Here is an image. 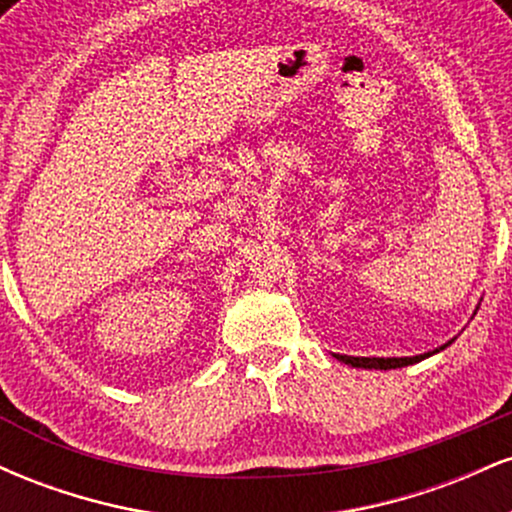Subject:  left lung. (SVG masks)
Instances as JSON below:
<instances>
[{
	"label": "left lung",
	"instance_id": "8db88e82",
	"mask_svg": "<svg viewBox=\"0 0 512 512\" xmlns=\"http://www.w3.org/2000/svg\"><path fill=\"white\" fill-rule=\"evenodd\" d=\"M445 346H450V342L448 344H443L440 346V349H436V351H428V354H419V356H404V358H366V356H342V354H334V358H339V361L342 363H346V366H351V368H375V370H392V368H402V366H411V363H419V361H424V358H428V356H433V354H438V351H443Z\"/></svg>",
	"mask_w": 512,
	"mask_h": 512
}]
</instances>
